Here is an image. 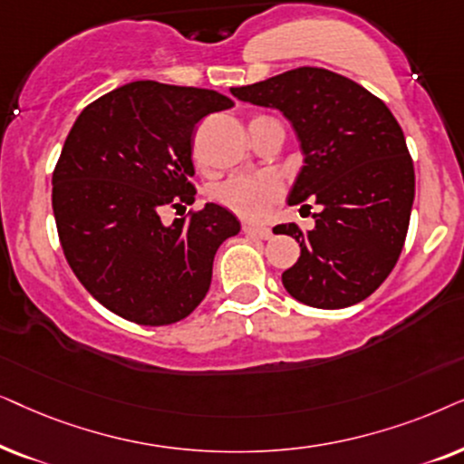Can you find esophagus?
Returning <instances> with one entry per match:
<instances>
[{
  "instance_id": "34e87169",
  "label": "esophagus",
  "mask_w": 464,
  "mask_h": 464,
  "mask_svg": "<svg viewBox=\"0 0 464 464\" xmlns=\"http://www.w3.org/2000/svg\"><path fill=\"white\" fill-rule=\"evenodd\" d=\"M244 233L250 237L256 239H269L271 237V228L269 227H255V225H244Z\"/></svg>"
}]
</instances>
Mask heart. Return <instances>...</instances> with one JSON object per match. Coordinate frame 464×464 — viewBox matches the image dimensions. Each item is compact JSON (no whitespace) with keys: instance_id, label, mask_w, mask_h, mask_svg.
I'll return each instance as SVG.
<instances>
[{"instance_id":"b5f03b06","label":"heart","mask_w":464,"mask_h":464,"mask_svg":"<svg viewBox=\"0 0 464 464\" xmlns=\"http://www.w3.org/2000/svg\"><path fill=\"white\" fill-rule=\"evenodd\" d=\"M267 116H255V122ZM209 199L244 220H261L280 199V182L271 176H231L209 188Z\"/></svg>"}]
</instances>
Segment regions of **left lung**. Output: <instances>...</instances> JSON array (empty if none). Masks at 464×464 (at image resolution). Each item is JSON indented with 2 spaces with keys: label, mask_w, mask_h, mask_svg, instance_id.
I'll return each instance as SVG.
<instances>
[{
  "label": "left lung",
  "mask_w": 464,
  "mask_h": 464,
  "mask_svg": "<svg viewBox=\"0 0 464 464\" xmlns=\"http://www.w3.org/2000/svg\"><path fill=\"white\" fill-rule=\"evenodd\" d=\"M231 92L290 119L305 165L288 203L323 206L312 231L296 222L274 227L301 248L282 274L284 288L320 310L367 299L399 261L416 190L397 119L373 92L323 67H296Z\"/></svg>",
  "instance_id": "1"
}]
</instances>
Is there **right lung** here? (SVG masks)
Returning a JSON list of instances; mask_svg holds the SVG:
<instances>
[{"label": "right lung", "mask_w": 464, "mask_h": 464, "mask_svg": "<svg viewBox=\"0 0 464 464\" xmlns=\"http://www.w3.org/2000/svg\"><path fill=\"white\" fill-rule=\"evenodd\" d=\"M231 106L216 91L140 80L73 122L53 171L54 222L80 284L116 316L174 324L208 295L214 255L239 233L237 218L208 203L165 227L160 212L195 201L193 133Z\"/></svg>", "instance_id": "1"}]
</instances>
